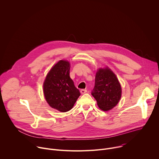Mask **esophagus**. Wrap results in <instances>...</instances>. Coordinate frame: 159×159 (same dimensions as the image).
Here are the masks:
<instances>
[{
    "label": "esophagus",
    "mask_w": 159,
    "mask_h": 159,
    "mask_svg": "<svg viewBox=\"0 0 159 159\" xmlns=\"http://www.w3.org/2000/svg\"><path fill=\"white\" fill-rule=\"evenodd\" d=\"M87 91V90L86 89H81V90H80V93L82 94H84L86 93Z\"/></svg>",
    "instance_id": "esophagus-1"
}]
</instances>
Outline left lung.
<instances>
[{"instance_id":"1","label":"left lung","mask_w":159,"mask_h":159,"mask_svg":"<svg viewBox=\"0 0 159 159\" xmlns=\"http://www.w3.org/2000/svg\"><path fill=\"white\" fill-rule=\"evenodd\" d=\"M91 94L97 101L99 107L104 111L118 103L121 96V85L116 75L108 68L100 69L96 72Z\"/></svg>"}]
</instances>
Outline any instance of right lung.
I'll return each instance as SVG.
<instances>
[{
    "label": "right lung",
    "mask_w": 159,
    "mask_h": 159,
    "mask_svg": "<svg viewBox=\"0 0 159 159\" xmlns=\"http://www.w3.org/2000/svg\"><path fill=\"white\" fill-rule=\"evenodd\" d=\"M70 68L69 61H59L50 70L43 84L47 102L60 112L70 111L80 96L79 90L70 77Z\"/></svg>",
    "instance_id": "right-lung-1"
}]
</instances>
